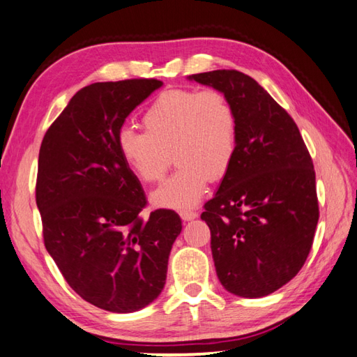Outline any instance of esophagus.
<instances>
[{"label":"esophagus","mask_w":357,"mask_h":357,"mask_svg":"<svg viewBox=\"0 0 357 357\" xmlns=\"http://www.w3.org/2000/svg\"><path fill=\"white\" fill-rule=\"evenodd\" d=\"M179 216H181V219H183V221H192V219L198 218V213H196V211H193V210H181Z\"/></svg>","instance_id":"34e87169"}]
</instances>
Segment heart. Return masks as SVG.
<instances>
[{
  "mask_svg": "<svg viewBox=\"0 0 357 357\" xmlns=\"http://www.w3.org/2000/svg\"><path fill=\"white\" fill-rule=\"evenodd\" d=\"M146 132L123 127L118 150L144 183H156L176 159L178 169L151 195L158 207H190L208 179L230 170L238 146V119L229 98L215 89H169L144 112Z\"/></svg>",
  "mask_w": 357,
  "mask_h": 357,
  "instance_id": "1",
  "label": "heart"
}]
</instances>
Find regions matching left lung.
<instances>
[{
  "label": "left lung",
  "mask_w": 357,
  "mask_h": 357,
  "mask_svg": "<svg viewBox=\"0 0 357 357\" xmlns=\"http://www.w3.org/2000/svg\"><path fill=\"white\" fill-rule=\"evenodd\" d=\"M229 98L238 119L230 170L201 219L227 291L262 298L304 267L319 219L316 173L298 126L248 75H192Z\"/></svg>",
  "instance_id": "1"
}]
</instances>
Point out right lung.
Segmentation results:
<instances>
[{
  "instance_id": "right-lung-1",
  "label": "right lung",
  "mask_w": 357,
  "mask_h": 357,
  "mask_svg": "<svg viewBox=\"0 0 357 357\" xmlns=\"http://www.w3.org/2000/svg\"><path fill=\"white\" fill-rule=\"evenodd\" d=\"M161 86L138 78L81 89L47 128L38 158L44 245L82 299L113 313L158 298L183 229L173 210L139 215L146 195L116 142L130 112Z\"/></svg>"
}]
</instances>
